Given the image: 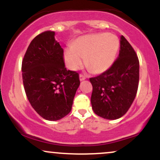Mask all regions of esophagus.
Returning a JSON list of instances; mask_svg holds the SVG:
<instances>
[{
	"label": "esophagus",
	"mask_w": 160,
	"mask_h": 160,
	"mask_svg": "<svg viewBox=\"0 0 160 160\" xmlns=\"http://www.w3.org/2000/svg\"><path fill=\"white\" fill-rule=\"evenodd\" d=\"M80 81H82V80H86V77L85 76H83V75L82 74H80Z\"/></svg>",
	"instance_id": "1"
}]
</instances>
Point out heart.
Here are the masks:
<instances>
[{
	"mask_svg": "<svg viewBox=\"0 0 160 160\" xmlns=\"http://www.w3.org/2000/svg\"><path fill=\"white\" fill-rule=\"evenodd\" d=\"M120 49V40L109 33L82 36L64 51V61L70 70L76 71L85 64L94 74H102L114 63Z\"/></svg>",
	"mask_w": 160,
	"mask_h": 160,
	"instance_id": "heart-1",
	"label": "heart"
}]
</instances>
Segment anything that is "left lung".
<instances>
[{
  "instance_id": "obj_1",
  "label": "left lung",
  "mask_w": 160,
  "mask_h": 160,
  "mask_svg": "<svg viewBox=\"0 0 160 160\" xmlns=\"http://www.w3.org/2000/svg\"><path fill=\"white\" fill-rule=\"evenodd\" d=\"M118 58L107 71L89 79L92 85L91 104L95 114L117 120L131 107L139 81V61L123 36L120 37Z\"/></svg>"
}]
</instances>
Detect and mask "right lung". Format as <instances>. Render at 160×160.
<instances>
[{
  "label": "right lung",
  "mask_w": 160,
  "mask_h": 160,
  "mask_svg": "<svg viewBox=\"0 0 160 160\" xmlns=\"http://www.w3.org/2000/svg\"><path fill=\"white\" fill-rule=\"evenodd\" d=\"M47 31L34 38L28 47L22 64V80L31 105L43 119L56 121L71 111L78 73L66 69L63 49Z\"/></svg>",
  "instance_id": "add662e5"
}]
</instances>
